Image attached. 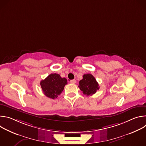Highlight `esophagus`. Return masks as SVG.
<instances>
[{"mask_svg":"<svg viewBox=\"0 0 146 146\" xmlns=\"http://www.w3.org/2000/svg\"><path fill=\"white\" fill-rule=\"evenodd\" d=\"M70 82L72 83V84H75V83H76V80H70Z\"/></svg>","mask_w":146,"mask_h":146,"instance_id":"obj_1","label":"esophagus"}]
</instances>
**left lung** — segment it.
<instances>
[{
	"label": "left lung",
	"instance_id": "left-lung-1",
	"mask_svg": "<svg viewBox=\"0 0 146 146\" xmlns=\"http://www.w3.org/2000/svg\"><path fill=\"white\" fill-rule=\"evenodd\" d=\"M79 81L80 90L87 96L92 95L99 89V86L95 78L91 74H86Z\"/></svg>",
	"mask_w": 146,
	"mask_h": 146
}]
</instances>
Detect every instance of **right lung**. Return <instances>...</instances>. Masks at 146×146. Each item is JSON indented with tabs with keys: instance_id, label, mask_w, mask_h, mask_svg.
<instances>
[{
	"instance_id": "1",
	"label": "right lung",
	"mask_w": 146,
	"mask_h": 146,
	"mask_svg": "<svg viewBox=\"0 0 146 146\" xmlns=\"http://www.w3.org/2000/svg\"><path fill=\"white\" fill-rule=\"evenodd\" d=\"M65 78H62L56 73H52L44 80L40 81V84L44 94L48 98L55 99L63 91L65 85L68 84Z\"/></svg>"
}]
</instances>
